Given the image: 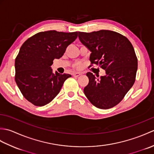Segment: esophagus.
Returning <instances> with one entry per match:
<instances>
[{
	"mask_svg": "<svg viewBox=\"0 0 154 154\" xmlns=\"http://www.w3.org/2000/svg\"><path fill=\"white\" fill-rule=\"evenodd\" d=\"M81 75V73H79V72H75V73H73V75L75 77H78L79 76H80Z\"/></svg>",
	"mask_w": 154,
	"mask_h": 154,
	"instance_id": "obj_1",
	"label": "esophagus"
}]
</instances>
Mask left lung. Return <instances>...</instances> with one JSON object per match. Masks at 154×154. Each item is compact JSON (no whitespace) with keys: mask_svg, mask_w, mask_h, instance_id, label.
<instances>
[{"mask_svg":"<svg viewBox=\"0 0 154 154\" xmlns=\"http://www.w3.org/2000/svg\"><path fill=\"white\" fill-rule=\"evenodd\" d=\"M78 34L81 43L91 52V63L99 65L106 71L99 79L87 73L89 81L84 93L94 106L110 109L123 99L135 82L138 60L134 49L125 36L114 31Z\"/></svg>","mask_w":154,"mask_h":154,"instance_id":"1","label":"left lung"}]
</instances>
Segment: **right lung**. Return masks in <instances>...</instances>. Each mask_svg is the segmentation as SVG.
I'll use <instances>...</instances> for the list:
<instances>
[{"mask_svg": "<svg viewBox=\"0 0 154 154\" xmlns=\"http://www.w3.org/2000/svg\"><path fill=\"white\" fill-rule=\"evenodd\" d=\"M77 32H39L22 44L15 60V81L23 96L35 106H44L56 97L69 74L54 73L51 65L60 59Z\"/></svg>", "mask_w": 154, "mask_h": 154, "instance_id": "obj_1", "label": "right lung"}]
</instances>
